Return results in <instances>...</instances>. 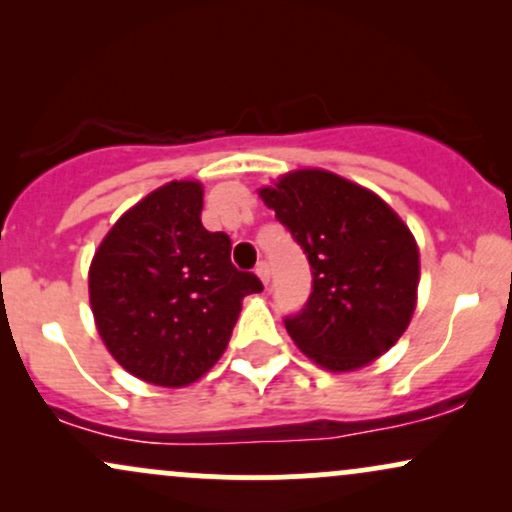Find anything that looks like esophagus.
Returning a JSON list of instances; mask_svg holds the SVG:
<instances>
[{
    "label": "esophagus",
    "mask_w": 512,
    "mask_h": 512,
    "mask_svg": "<svg viewBox=\"0 0 512 512\" xmlns=\"http://www.w3.org/2000/svg\"><path fill=\"white\" fill-rule=\"evenodd\" d=\"M255 272H257V276H260V279H262V284L267 286V284H269V276H272V269H269V264H267V262H260V264H257Z\"/></svg>",
    "instance_id": "1"
}]
</instances>
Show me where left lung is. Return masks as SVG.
<instances>
[{
  "label": "left lung",
  "mask_w": 512,
  "mask_h": 512,
  "mask_svg": "<svg viewBox=\"0 0 512 512\" xmlns=\"http://www.w3.org/2000/svg\"><path fill=\"white\" fill-rule=\"evenodd\" d=\"M260 197L313 269L308 303L284 317L298 349L337 373L383 356L407 330L419 289V248L404 221L327 170H296Z\"/></svg>",
  "instance_id": "1"
}]
</instances>
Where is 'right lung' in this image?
Returning a JSON list of instances; mask_svg holds the SVG:
<instances>
[{"label":"right lung","instance_id":"add662e5","mask_svg":"<svg viewBox=\"0 0 512 512\" xmlns=\"http://www.w3.org/2000/svg\"><path fill=\"white\" fill-rule=\"evenodd\" d=\"M195 180L158 187L117 219L93 255L88 296L101 339L151 385L195 383L219 361L262 281L231 262V238L202 226Z\"/></svg>","mask_w":512,"mask_h":512}]
</instances>
